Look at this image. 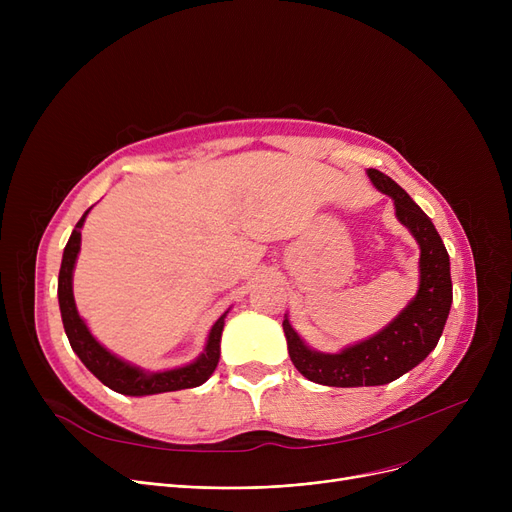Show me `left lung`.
I'll list each match as a JSON object with an SVG mask.
<instances>
[{
  "label": "left lung",
  "mask_w": 512,
  "mask_h": 512,
  "mask_svg": "<svg viewBox=\"0 0 512 512\" xmlns=\"http://www.w3.org/2000/svg\"><path fill=\"white\" fill-rule=\"evenodd\" d=\"M367 176L378 191L392 197L398 222L419 242V290L382 332L346 346L336 355L313 351L284 317L290 361L307 380L321 386L359 388L398 380L434 351L450 313V257L436 226L390 176L373 168L367 170Z\"/></svg>",
  "instance_id": "1"
}]
</instances>
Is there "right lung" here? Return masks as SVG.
Masks as SVG:
<instances>
[{
    "label": "right lung",
    "instance_id": "obj_1",
    "mask_svg": "<svg viewBox=\"0 0 512 512\" xmlns=\"http://www.w3.org/2000/svg\"><path fill=\"white\" fill-rule=\"evenodd\" d=\"M85 211L83 218L78 220L76 228L72 230L68 245L64 249L62 257V267H60V278H58V299H60V311H62V321H64V330L70 340L72 351L78 355V359L85 363V367L95 375V378L105 384L107 388H112L114 392L126 394V396H147V394H161V392H174V390H184V388H197L209 380V375L218 367L220 361V340H222V330H224V319L226 313L215 321L205 351L193 361L184 367L168 369V371H143L139 367H134L114 353L103 348L95 336L89 332L87 324L83 317L76 311L74 303V294H72V272H74V263L80 251V228L85 224L87 213Z\"/></svg>",
    "mask_w": 512,
    "mask_h": 512
}]
</instances>
